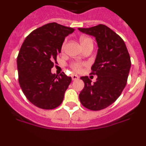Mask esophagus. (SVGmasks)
Returning <instances> with one entry per match:
<instances>
[{
	"label": "esophagus",
	"instance_id": "34e87169",
	"mask_svg": "<svg viewBox=\"0 0 146 146\" xmlns=\"http://www.w3.org/2000/svg\"><path fill=\"white\" fill-rule=\"evenodd\" d=\"M72 80H76L79 79V77H78L77 74H72Z\"/></svg>",
	"mask_w": 146,
	"mask_h": 146
}]
</instances>
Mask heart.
Wrapping results in <instances>:
<instances>
[{
  "instance_id": "heart-1",
  "label": "heart",
  "mask_w": 146,
  "mask_h": 146,
  "mask_svg": "<svg viewBox=\"0 0 146 146\" xmlns=\"http://www.w3.org/2000/svg\"><path fill=\"white\" fill-rule=\"evenodd\" d=\"M80 43L81 44L83 45V44H86L87 43H93V42H92V40H91L90 38H88V37H82V38H80ZM65 45H66V41L64 42L63 45H62V50L64 49ZM82 66H83V64H81V63H74V64H72V68H73L74 70L79 72V71H80L81 69H82Z\"/></svg>"
}]
</instances>
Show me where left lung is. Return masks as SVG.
Masks as SVG:
<instances>
[{
	"instance_id": "obj_1",
	"label": "left lung",
	"mask_w": 146,
	"mask_h": 146,
	"mask_svg": "<svg viewBox=\"0 0 146 146\" xmlns=\"http://www.w3.org/2000/svg\"><path fill=\"white\" fill-rule=\"evenodd\" d=\"M80 31L96 38L97 54L91 74L97 75L92 83L88 77H81L85 83L80 93L81 104L91 110L108 108L119 97L127 82L131 68L129 54L123 40L108 26L98 25Z\"/></svg>"
}]
</instances>
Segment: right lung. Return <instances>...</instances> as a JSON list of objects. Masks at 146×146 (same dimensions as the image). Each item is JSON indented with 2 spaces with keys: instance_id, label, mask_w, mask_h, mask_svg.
<instances>
[{
  "instance_id": "obj_1",
  "label": "right lung",
  "mask_w": 146,
  "mask_h": 146,
  "mask_svg": "<svg viewBox=\"0 0 146 146\" xmlns=\"http://www.w3.org/2000/svg\"><path fill=\"white\" fill-rule=\"evenodd\" d=\"M74 31L56 23H48L32 31L22 44L17 60L19 82L35 106L52 110L63 102L72 77L64 72L60 76L52 74L51 69L65 37Z\"/></svg>"
}]
</instances>
